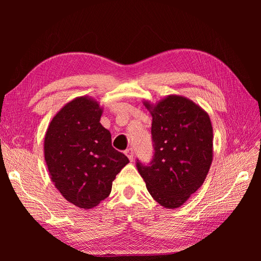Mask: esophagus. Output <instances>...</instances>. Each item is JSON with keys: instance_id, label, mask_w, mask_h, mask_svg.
<instances>
[{"instance_id": "esophagus-1", "label": "esophagus", "mask_w": 261, "mask_h": 261, "mask_svg": "<svg viewBox=\"0 0 261 261\" xmlns=\"http://www.w3.org/2000/svg\"><path fill=\"white\" fill-rule=\"evenodd\" d=\"M125 153H126V155L128 156L129 161H133V160H134V150H133V148H128V149H126Z\"/></svg>"}]
</instances>
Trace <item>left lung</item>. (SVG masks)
Here are the masks:
<instances>
[{"label":"left lung","mask_w":261,"mask_h":261,"mask_svg":"<svg viewBox=\"0 0 261 261\" xmlns=\"http://www.w3.org/2000/svg\"><path fill=\"white\" fill-rule=\"evenodd\" d=\"M152 116L154 154L137 169L152 198L168 209L179 208L203 184L213 158L208 113L194 101L170 94L155 105L145 100Z\"/></svg>","instance_id":"left-lung-1"}]
</instances>
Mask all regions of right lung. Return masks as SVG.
I'll use <instances>...</instances> for the list:
<instances>
[{"label":"right lung","instance_id":"add662e5","mask_svg":"<svg viewBox=\"0 0 261 261\" xmlns=\"http://www.w3.org/2000/svg\"><path fill=\"white\" fill-rule=\"evenodd\" d=\"M103 108L88 96L67 102L44 136V160L54 186L78 208L98 206L111 193L117 173L129 162L111 144L100 123Z\"/></svg>","mask_w":261,"mask_h":261}]
</instances>
